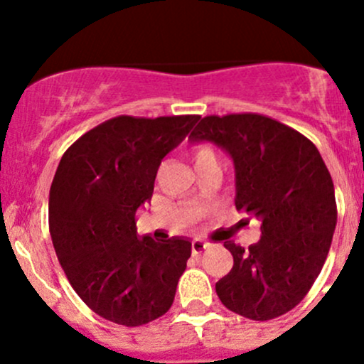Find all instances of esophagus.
<instances>
[{"label":"esophagus","instance_id":"esophagus-1","mask_svg":"<svg viewBox=\"0 0 364 364\" xmlns=\"http://www.w3.org/2000/svg\"><path fill=\"white\" fill-rule=\"evenodd\" d=\"M205 248H209V243H205L203 240H193L192 241V253L193 255H200Z\"/></svg>","mask_w":364,"mask_h":364}]
</instances>
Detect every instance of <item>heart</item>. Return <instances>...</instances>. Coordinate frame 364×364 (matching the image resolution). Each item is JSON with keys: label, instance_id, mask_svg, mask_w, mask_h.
Listing matches in <instances>:
<instances>
[{"label": "heart", "instance_id": "1", "mask_svg": "<svg viewBox=\"0 0 364 364\" xmlns=\"http://www.w3.org/2000/svg\"><path fill=\"white\" fill-rule=\"evenodd\" d=\"M211 159H216V155L215 151H213V148H209V146L199 144L192 149V160L193 164H196V167L203 164V161L211 160Z\"/></svg>", "mask_w": 364, "mask_h": 364}]
</instances>
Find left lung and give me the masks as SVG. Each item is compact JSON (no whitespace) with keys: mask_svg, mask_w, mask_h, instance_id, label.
<instances>
[{"mask_svg":"<svg viewBox=\"0 0 364 364\" xmlns=\"http://www.w3.org/2000/svg\"><path fill=\"white\" fill-rule=\"evenodd\" d=\"M225 149L236 167V209L260 220L259 243H225L234 266L218 280L223 306L271 321L303 301L317 280L336 227L331 174L314 142L260 114L205 116L190 134Z\"/></svg>","mask_w":364,"mask_h":364,"instance_id":"left-lung-1","label":"left lung"}]
</instances>
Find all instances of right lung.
<instances>
[{
  "mask_svg": "<svg viewBox=\"0 0 364 364\" xmlns=\"http://www.w3.org/2000/svg\"><path fill=\"white\" fill-rule=\"evenodd\" d=\"M199 119L117 116L61 156L49 193V232L73 291L105 321L137 328L172 306L192 243L139 237L135 211L151 200L161 159Z\"/></svg>",
  "mask_w": 364,
  "mask_h": 364,
  "instance_id": "right-lung-1",
  "label": "right lung"
}]
</instances>
